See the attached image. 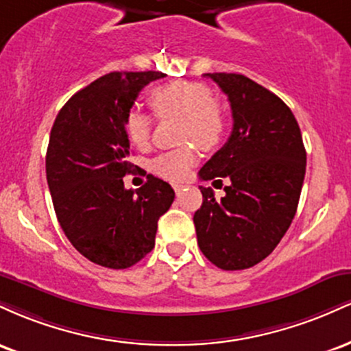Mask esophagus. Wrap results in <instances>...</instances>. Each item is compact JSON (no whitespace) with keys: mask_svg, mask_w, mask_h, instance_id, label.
I'll return each instance as SVG.
<instances>
[{"mask_svg":"<svg viewBox=\"0 0 351 351\" xmlns=\"http://www.w3.org/2000/svg\"><path fill=\"white\" fill-rule=\"evenodd\" d=\"M183 188H184V184H173V189H175L176 195H180V193L183 191Z\"/></svg>","mask_w":351,"mask_h":351,"instance_id":"1","label":"esophagus"}]
</instances>
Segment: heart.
<instances>
[{
  "label": "heart",
  "instance_id": "b5f03b06",
  "mask_svg": "<svg viewBox=\"0 0 351 351\" xmlns=\"http://www.w3.org/2000/svg\"><path fill=\"white\" fill-rule=\"evenodd\" d=\"M153 114L158 119H176L180 142H191L201 150H213L223 140L228 127V108L211 88L195 80H171L152 88L148 94ZM153 120L143 112L132 110L125 119V134L136 148L150 142ZM196 162L191 145L162 153L152 162V170L170 181H181L188 176Z\"/></svg>",
  "mask_w": 351,
  "mask_h": 351
}]
</instances>
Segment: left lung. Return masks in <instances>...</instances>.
Wrapping results in <instances>:
<instances>
[{"mask_svg":"<svg viewBox=\"0 0 351 351\" xmlns=\"http://www.w3.org/2000/svg\"><path fill=\"white\" fill-rule=\"evenodd\" d=\"M228 95L232 132L199 170L203 181L226 178V195L199 186L195 213L201 252L223 271H243L271 254L287 232L305 176V153L292 110L271 90L241 74H204Z\"/></svg>","mask_w":351,"mask_h":351,"instance_id":"8db88e82","label":"left lung"}]
</instances>
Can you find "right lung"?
<instances>
[{
    "label": "right lung",
    "instance_id": "1",
    "mask_svg": "<svg viewBox=\"0 0 351 351\" xmlns=\"http://www.w3.org/2000/svg\"><path fill=\"white\" fill-rule=\"evenodd\" d=\"M163 72H110L67 100L52 125L46 176L64 234L90 263L127 269L155 247L160 216L175 199L167 181L147 176L123 186L134 171L125 119L140 90Z\"/></svg>",
    "mask_w": 351,
    "mask_h": 351
}]
</instances>
